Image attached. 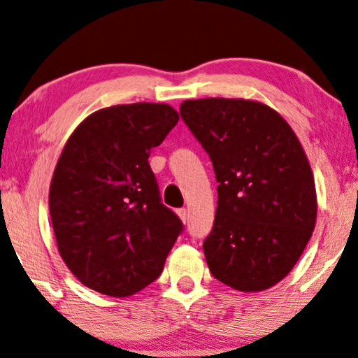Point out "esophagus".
<instances>
[{
  "label": "esophagus",
  "instance_id": "1",
  "mask_svg": "<svg viewBox=\"0 0 358 358\" xmlns=\"http://www.w3.org/2000/svg\"><path fill=\"white\" fill-rule=\"evenodd\" d=\"M176 215L180 216V220H182L183 223H187V220H188V211L185 210V208H180V210L176 211Z\"/></svg>",
  "mask_w": 358,
  "mask_h": 358
}]
</instances>
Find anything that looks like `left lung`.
<instances>
[{"label": "left lung", "mask_w": 358, "mask_h": 358, "mask_svg": "<svg viewBox=\"0 0 358 358\" xmlns=\"http://www.w3.org/2000/svg\"><path fill=\"white\" fill-rule=\"evenodd\" d=\"M180 114L213 162L218 206L203 251L226 286L259 292L291 273L315 228L314 175L274 108L248 99L185 101Z\"/></svg>", "instance_id": "8db88e82"}]
</instances>
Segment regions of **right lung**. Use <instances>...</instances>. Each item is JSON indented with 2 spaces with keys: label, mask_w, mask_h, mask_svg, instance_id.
Instances as JSON below:
<instances>
[{
  "label": "right lung",
  "mask_w": 358,
  "mask_h": 358,
  "mask_svg": "<svg viewBox=\"0 0 358 358\" xmlns=\"http://www.w3.org/2000/svg\"><path fill=\"white\" fill-rule=\"evenodd\" d=\"M178 119L169 103L112 106L85 117L66 142L49 213L59 255L89 289L127 297L164 271L183 224L160 201L148 157Z\"/></svg>",
  "instance_id": "add662e5"
}]
</instances>
